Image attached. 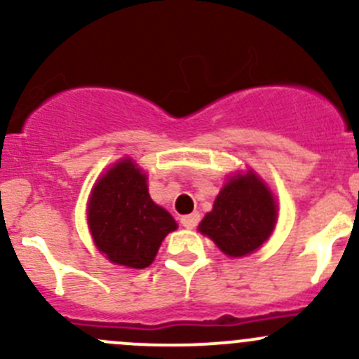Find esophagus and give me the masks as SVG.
I'll list each match as a JSON object with an SVG mask.
<instances>
[{
    "instance_id": "34e87169",
    "label": "esophagus",
    "mask_w": 359,
    "mask_h": 359,
    "mask_svg": "<svg viewBox=\"0 0 359 359\" xmlns=\"http://www.w3.org/2000/svg\"><path fill=\"white\" fill-rule=\"evenodd\" d=\"M198 222H201V215H198V212H191V215L181 216V225H183L184 229H195Z\"/></svg>"
}]
</instances>
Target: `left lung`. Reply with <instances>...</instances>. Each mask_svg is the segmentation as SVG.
<instances>
[{"label": "left lung", "instance_id": "8db88e82", "mask_svg": "<svg viewBox=\"0 0 359 359\" xmlns=\"http://www.w3.org/2000/svg\"><path fill=\"white\" fill-rule=\"evenodd\" d=\"M276 216L278 208L269 188L246 172L226 181L198 230L229 257H246L269 239Z\"/></svg>", "mask_w": 359, "mask_h": 359}]
</instances>
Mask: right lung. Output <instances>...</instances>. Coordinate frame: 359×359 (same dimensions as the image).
I'll return each mask as SVG.
<instances>
[{"label": "right lung", "instance_id": "1", "mask_svg": "<svg viewBox=\"0 0 359 359\" xmlns=\"http://www.w3.org/2000/svg\"><path fill=\"white\" fill-rule=\"evenodd\" d=\"M88 226L99 251L113 264L144 269L155 260L176 222L148 194L147 175L129 158L113 165L94 187Z\"/></svg>", "mask_w": 359, "mask_h": 359}]
</instances>
